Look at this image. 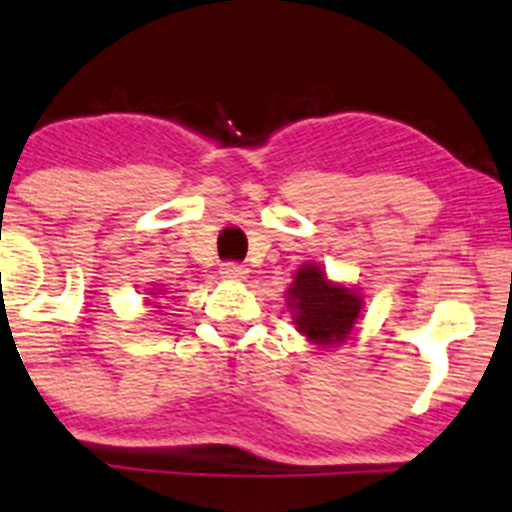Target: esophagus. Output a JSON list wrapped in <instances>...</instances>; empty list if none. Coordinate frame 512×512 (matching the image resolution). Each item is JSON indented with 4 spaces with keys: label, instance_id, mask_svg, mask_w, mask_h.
<instances>
[{
    "label": "esophagus",
    "instance_id": "34e87169",
    "mask_svg": "<svg viewBox=\"0 0 512 512\" xmlns=\"http://www.w3.org/2000/svg\"><path fill=\"white\" fill-rule=\"evenodd\" d=\"M221 274H223V279H226V281H238V284L248 279V269H246V266H241V264H223Z\"/></svg>",
    "mask_w": 512,
    "mask_h": 512
}]
</instances>
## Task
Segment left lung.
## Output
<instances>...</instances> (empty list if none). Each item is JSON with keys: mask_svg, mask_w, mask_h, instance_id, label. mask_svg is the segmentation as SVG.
Returning a JSON list of instances; mask_svg holds the SVG:
<instances>
[{"mask_svg": "<svg viewBox=\"0 0 512 512\" xmlns=\"http://www.w3.org/2000/svg\"><path fill=\"white\" fill-rule=\"evenodd\" d=\"M286 309L296 332L319 349H337L357 332L364 311V294L354 284L334 281L324 266L309 261L291 274Z\"/></svg>", "mask_w": 512, "mask_h": 512, "instance_id": "obj_1", "label": "left lung"}]
</instances>
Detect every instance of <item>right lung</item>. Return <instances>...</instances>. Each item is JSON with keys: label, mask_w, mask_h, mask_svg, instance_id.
I'll use <instances>...</instances> for the list:
<instances>
[{"label": "right lung", "mask_w": 512, "mask_h": 512, "mask_svg": "<svg viewBox=\"0 0 512 512\" xmlns=\"http://www.w3.org/2000/svg\"><path fill=\"white\" fill-rule=\"evenodd\" d=\"M148 294L155 296V299H163L165 289H163V286H155V289H148ZM155 309H160V304H155Z\"/></svg>", "instance_id": "obj_1"}]
</instances>
